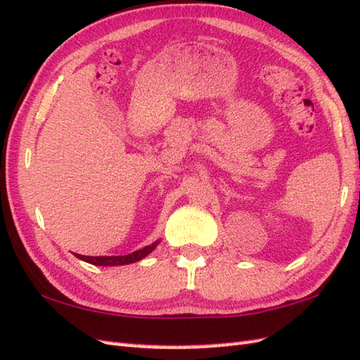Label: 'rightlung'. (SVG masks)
<instances>
[{
	"instance_id": "right-lung-1",
	"label": "right lung",
	"mask_w": 360,
	"mask_h": 360,
	"mask_svg": "<svg viewBox=\"0 0 360 360\" xmlns=\"http://www.w3.org/2000/svg\"><path fill=\"white\" fill-rule=\"evenodd\" d=\"M159 240H155L151 245H146L140 248V250H135L129 255H122V257H84V255H78L75 253V257L78 259L86 261V263H91L94 266H122V264H130V263H136V261L143 259L148 257L155 247H158Z\"/></svg>"
}]
</instances>
